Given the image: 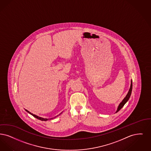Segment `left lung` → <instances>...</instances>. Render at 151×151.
Returning <instances> with one entry per match:
<instances>
[{
  "instance_id": "1",
  "label": "left lung",
  "mask_w": 151,
  "mask_h": 151,
  "mask_svg": "<svg viewBox=\"0 0 151 151\" xmlns=\"http://www.w3.org/2000/svg\"><path fill=\"white\" fill-rule=\"evenodd\" d=\"M132 80L131 81V85H130V88L129 89V91L127 93V94L126 95V97L125 98L123 99V100L120 103V104L118 105V108H117V111L116 113L118 112L125 105V104L126 103V102L129 100V99L130 98V96H131V91H132Z\"/></svg>"
}]
</instances>
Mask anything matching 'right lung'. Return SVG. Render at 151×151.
Listing matches in <instances>:
<instances>
[{
    "instance_id": "right-lung-1",
    "label": "right lung",
    "mask_w": 151,
    "mask_h": 151,
    "mask_svg": "<svg viewBox=\"0 0 151 151\" xmlns=\"http://www.w3.org/2000/svg\"><path fill=\"white\" fill-rule=\"evenodd\" d=\"M25 111H26L27 113H29V114H30L31 115H32L33 116H34V117H35L36 118H37V119H40V120H41V121H47V120H50V119H53V118H56V117H58V116H59L60 114H61V113H60L59 115H58V116H55V117H53V118H42V117H39V116H37V115H35V114H34L33 113H32L31 112H30L29 111H28L27 110H26L25 109Z\"/></svg>"
}]
</instances>
